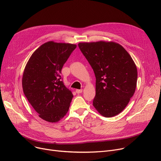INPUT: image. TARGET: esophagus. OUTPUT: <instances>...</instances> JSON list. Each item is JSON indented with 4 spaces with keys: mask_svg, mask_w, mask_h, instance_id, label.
Masks as SVG:
<instances>
[{
    "mask_svg": "<svg viewBox=\"0 0 161 161\" xmlns=\"http://www.w3.org/2000/svg\"><path fill=\"white\" fill-rule=\"evenodd\" d=\"M82 91H83L82 89H76V90H75V92H76V93H78V94L81 93Z\"/></svg>",
    "mask_w": 161,
    "mask_h": 161,
    "instance_id": "esophagus-1",
    "label": "esophagus"
}]
</instances>
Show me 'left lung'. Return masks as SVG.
Instances as JSON below:
<instances>
[{
    "instance_id": "obj_1",
    "label": "left lung",
    "mask_w": 161,
    "mask_h": 161,
    "mask_svg": "<svg viewBox=\"0 0 161 161\" xmlns=\"http://www.w3.org/2000/svg\"><path fill=\"white\" fill-rule=\"evenodd\" d=\"M78 46L96 77L93 106L106 117L119 114L136 90L138 72L133 59L121 45L112 41L80 42Z\"/></svg>"
}]
</instances>
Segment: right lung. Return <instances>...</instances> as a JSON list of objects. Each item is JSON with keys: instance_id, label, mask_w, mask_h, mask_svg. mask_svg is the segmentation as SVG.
<instances>
[{"instance_id": "add662e5", "label": "right lung", "mask_w": 161, "mask_h": 161, "mask_svg": "<svg viewBox=\"0 0 161 161\" xmlns=\"http://www.w3.org/2000/svg\"><path fill=\"white\" fill-rule=\"evenodd\" d=\"M75 44L49 41L35 51L25 66L23 92L41 119L57 123L69 109L73 97L60 74Z\"/></svg>"}]
</instances>
